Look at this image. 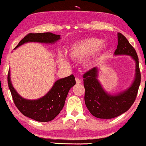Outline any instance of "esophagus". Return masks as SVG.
I'll return each instance as SVG.
<instances>
[{"instance_id": "34e87169", "label": "esophagus", "mask_w": 146, "mask_h": 146, "mask_svg": "<svg viewBox=\"0 0 146 146\" xmlns=\"http://www.w3.org/2000/svg\"><path fill=\"white\" fill-rule=\"evenodd\" d=\"M76 81L77 84H80V83L82 82L81 80L78 78H76Z\"/></svg>"}]
</instances>
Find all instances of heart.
Returning a JSON list of instances; mask_svg holds the SVG:
<instances>
[{
  "label": "heart",
  "mask_w": 146,
  "mask_h": 146,
  "mask_svg": "<svg viewBox=\"0 0 146 146\" xmlns=\"http://www.w3.org/2000/svg\"><path fill=\"white\" fill-rule=\"evenodd\" d=\"M107 48V44L96 38H87L77 41L71 45L68 50V55L76 60H84V64H92L94 60ZM59 62L61 66H66L68 62L64 57H60Z\"/></svg>",
  "instance_id": "heart-1"
}]
</instances>
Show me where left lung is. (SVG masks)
Instances as JSON below:
<instances>
[{"mask_svg": "<svg viewBox=\"0 0 146 146\" xmlns=\"http://www.w3.org/2000/svg\"><path fill=\"white\" fill-rule=\"evenodd\" d=\"M115 55H130L136 62V76L132 86L117 95H110L105 92L97 79L98 70L91 68L83 75L85 89L84 102L93 116L98 118L110 119L120 116L127 111L137 98L141 83L139 57L135 49L124 35L118 33V46Z\"/></svg>", "mask_w": 146, "mask_h": 146, "instance_id": "8db88e82", "label": "left lung"}]
</instances>
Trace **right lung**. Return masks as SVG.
Masks as SVG:
<instances>
[{
  "label": "right lung",
  "instance_id": "right-lung-1",
  "mask_svg": "<svg viewBox=\"0 0 146 146\" xmlns=\"http://www.w3.org/2000/svg\"><path fill=\"white\" fill-rule=\"evenodd\" d=\"M60 39V35L51 33H29L20 41L15 48L27 42L54 43ZM7 83L16 107L24 116L39 122H48L55 118L64 105L66 98L70 89L76 84L73 75L56 81L52 89L44 97L35 100L24 99L17 94L12 86L7 75Z\"/></svg>",
  "mask_w": 146,
  "mask_h": 146
}]
</instances>
